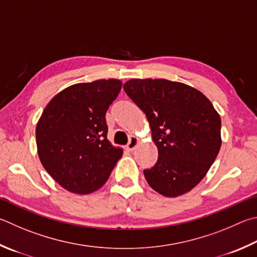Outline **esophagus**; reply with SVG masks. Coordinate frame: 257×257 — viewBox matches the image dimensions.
<instances>
[{
    "label": "esophagus",
    "mask_w": 257,
    "mask_h": 257,
    "mask_svg": "<svg viewBox=\"0 0 257 257\" xmlns=\"http://www.w3.org/2000/svg\"><path fill=\"white\" fill-rule=\"evenodd\" d=\"M139 144V139H138V137H135V136H133L132 138H130V141H129V143H128V145L127 146H125V149H127V151H129V152H133L135 148L137 147V145Z\"/></svg>",
    "instance_id": "1"
}]
</instances>
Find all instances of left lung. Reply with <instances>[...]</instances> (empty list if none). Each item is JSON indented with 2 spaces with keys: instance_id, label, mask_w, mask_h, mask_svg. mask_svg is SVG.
Segmentation results:
<instances>
[{
  "instance_id": "8db88e82",
  "label": "left lung",
  "mask_w": 257,
  "mask_h": 257,
  "mask_svg": "<svg viewBox=\"0 0 257 257\" xmlns=\"http://www.w3.org/2000/svg\"><path fill=\"white\" fill-rule=\"evenodd\" d=\"M127 95L146 114L158 160L144 170L149 186L174 198L202 181L221 147V119L208 97L184 83L133 78Z\"/></svg>"
}]
</instances>
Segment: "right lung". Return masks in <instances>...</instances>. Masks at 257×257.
Instances as JSON below:
<instances>
[{
  "label": "right lung",
  "mask_w": 257,
  "mask_h": 257,
  "mask_svg": "<svg viewBox=\"0 0 257 257\" xmlns=\"http://www.w3.org/2000/svg\"><path fill=\"white\" fill-rule=\"evenodd\" d=\"M121 86L115 78L74 84L48 102L37 122L41 164L69 192L88 194L102 188L122 156V148L106 137L105 121Z\"/></svg>",
  "instance_id": "obj_1"
}]
</instances>
